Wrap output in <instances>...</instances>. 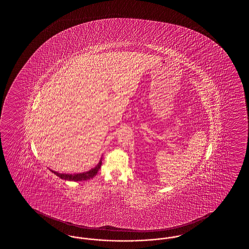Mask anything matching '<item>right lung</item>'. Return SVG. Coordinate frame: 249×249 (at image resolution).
Here are the masks:
<instances>
[{"mask_svg": "<svg viewBox=\"0 0 249 249\" xmlns=\"http://www.w3.org/2000/svg\"><path fill=\"white\" fill-rule=\"evenodd\" d=\"M101 164H102V162L101 160L100 163L97 164L93 169L90 170L89 172H85V173H82V174H76V175H66V174H59V173L54 172V171H52V172L59 178L63 179V180L80 181V180H89V179H91L92 177H94L101 168Z\"/></svg>", "mask_w": 249, "mask_h": 249, "instance_id": "right-lung-1", "label": "right lung"}]
</instances>
